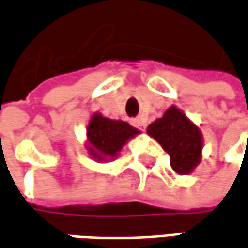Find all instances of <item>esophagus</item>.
<instances>
[{
    "label": "esophagus",
    "mask_w": 248,
    "mask_h": 248,
    "mask_svg": "<svg viewBox=\"0 0 248 248\" xmlns=\"http://www.w3.org/2000/svg\"><path fill=\"white\" fill-rule=\"evenodd\" d=\"M133 124H135L136 127H139V129L144 130V127H145L144 119H141V118H137V119H135V121H133Z\"/></svg>",
    "instance_id": "esophagus-1"
}]
</instances>
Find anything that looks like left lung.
<instances>
[{
    "label": "left lung",
    "mask_w": 248,
    "mask_h": 248,
    "mask_svg": "<svg viewBox=\"0 0 248 248\" xmlns=\"http://www.w3.org/2000/svg\"><path fill=\"white\" fill-rule=\"evenodd\" d=\"M170 156V167L178 175H190L202 158V133L200 127L176 105L169 107L162 118L147 127Z\"/></svg>",
    "instance_id": "obj_1"
}]
</instances>
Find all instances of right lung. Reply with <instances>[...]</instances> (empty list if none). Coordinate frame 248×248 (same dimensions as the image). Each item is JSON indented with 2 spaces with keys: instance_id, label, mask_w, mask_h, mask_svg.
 I'll list each match as a JSON object with an SVG mask.
<instances>
[{
  "instance_id": "right-lung-1",
  "label": "right lung",
  "mask_w": 248,
  "mask_h": 248,
  "mask_svg": "<svg viewBox=\"0 0 248 248\" xmlns=\"http://www.w3.org/2000/svg\"><path fill=\"white\" fill-rule=\"evenodd\" d=\"M140 133L139 129L127 122L109 119L103 113L94 112L86 127L84 148L94 161L108 162L118 158L124 145Z\"/></svg>"
}]
</instances>
